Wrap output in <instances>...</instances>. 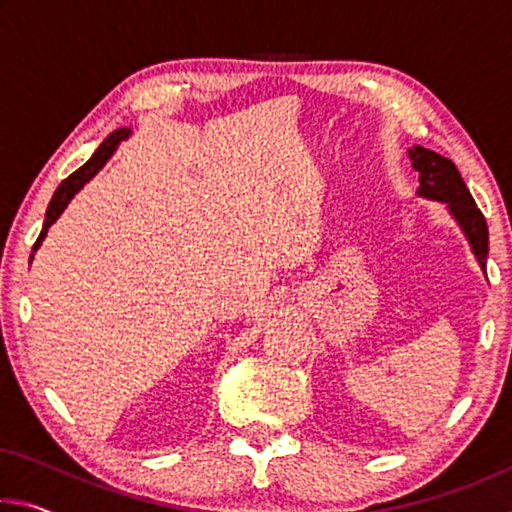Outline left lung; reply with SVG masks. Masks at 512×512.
<instances>
[{"instance_id": "1", "label": "left lung", "mask_w": 512, "mask_h": 512, "mask_svg": "<svg viewBox=\"0 0 512 512\" xmlns=\"http://www.w3.org/2000/svg\"><path fill=\"white\" fill-rule=\"evenodd\" d=\"M413 169L420 171V196L433 198V201L447 203L449 212L456 216V221L461 223L463 232L470 239V246L474 250L476 259H479L481 268L485 271V257H488V223L485 216L476 207L474 198L467 189L465 180L461 178V171L456 169V164L438 155L436 151L422 149L415 146L409 151Z\"/></svg>"}]
</instances>
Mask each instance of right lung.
Returning <instances> with one entry per match:
<instances>
[{"instance_id":"add662e5","label":"right lung","mask_w":512,"mask_h":512,"mask_svg":"<svg viewBox=\"0 0 512 512\" xmlns=\"http://www.w3.org/2000/svg\"><path fill=\"white\" fill-rule=\"evenodd\" d=\"M128 128H119V131H115V133H110L106 140H103V144L99 146L97 151H94V155L92 158L83 164L81 169H76L72 176H67L63 183L58 185V189L54 192V198H51V203H49V207H47V216H45V223H42V232H40V237L36 239V244H33V250H36L38 246H40V241L45 239V235H47V230H49V225L54 223L58 216H60V212L65 210L67 207V203L72 201V196L79 192V189L88 183V180L94 176V173H97L103 164L108 162V158L112 155V151L117 149V144L121 142V140H126L128 137Z\"/></svg>"}]
</instances>
